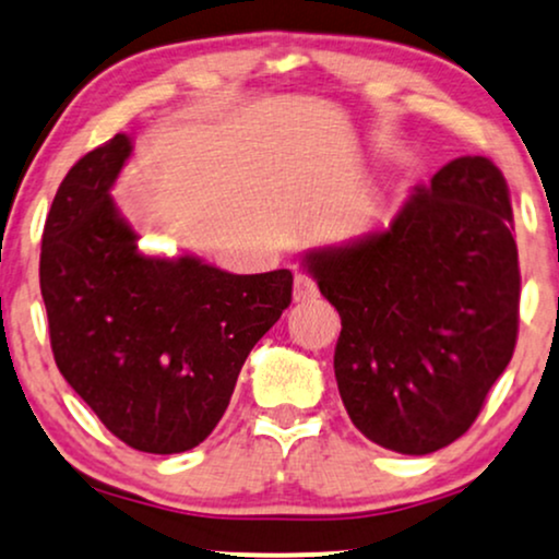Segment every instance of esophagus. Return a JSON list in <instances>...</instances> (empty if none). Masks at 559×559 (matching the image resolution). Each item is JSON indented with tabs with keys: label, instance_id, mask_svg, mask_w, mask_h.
Listing matches in <instances>:
<instances>
[{
	"label": "esophagus",
	"instance_id": "1",
	"mask_svg": "<svg viewBox=\"0 0 559 559\" xmlns=\"http://www.w3.org/2000/svg\"><path fill=\"white\" fill-rule=\"evenodd\" d=\"M293 298H295V302L316 300L319 298V287H316V282L311 277L298 274V277H295V285H293Z\"/></svg>",
	"mask_w": 559,
	"mask_h": 559
}]
</instances>
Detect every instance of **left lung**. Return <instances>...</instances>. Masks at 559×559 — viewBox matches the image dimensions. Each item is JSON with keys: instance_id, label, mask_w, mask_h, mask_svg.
<instances>
[{"instance_id": "8db88e82", "label": "left lung", "mask_w": 559, "mask_h": 559, "mask_svg": "<svg viewBox=\"0 0 559 559\" xmlns=\"http://www.w3.org/2000/svg\"><path fill=\"white\" fill-rule=\"evenodd\" d=\"M302 269L342 316L334 373L357 430L406 456L464 436L519 334V248L498 165L456 157L385 230L311 248Z\"/></svg>"}]
</instances>
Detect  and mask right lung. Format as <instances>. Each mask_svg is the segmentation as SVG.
<instances>
[{"mask_svg":"<svg viewBox=\"0 0 559 559\" xmlns=\"http://www.w3.org/2000/svg\"><path fill=\"white\" fill-rule=\"evenodd\" d=\"M132 150L116 134L61 181L40 295L64 381L116 438L165 456L223 419L248 353L290 306L293 272L230 274L191 253H144L111 197Z\"/></svg>","mask_w":559,"mask_h":559,"instance_id":"1","label":"right lung"}]
</instances>
